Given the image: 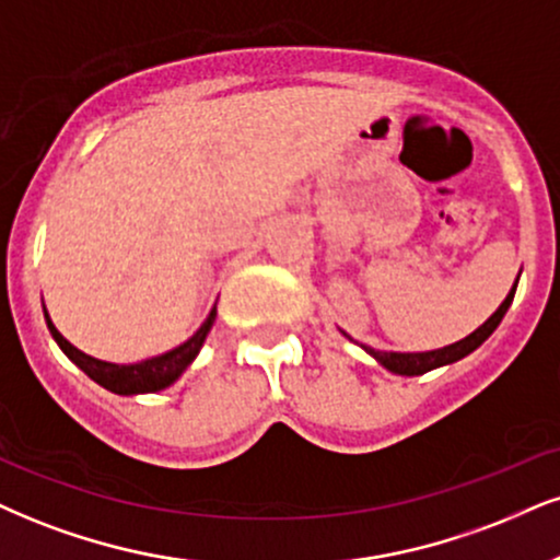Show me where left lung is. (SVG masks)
<instances>
[{
    "instance_id": "8db88e82",
    "label": "left lung",
    "mask_w": 560,
    "mask_h": 560,
    "mask_svg": "<svg viewBox=\"0 0 560 560\" xmlns=\"http://www.w3.org/2000/svg\"><path fill=\"white\" fill-rule=\"evenodd\" d=\"M516 282H520V278H516ZM516 282L512 285V291H509L506 299H503L501 306L495 308V312L488 316V319L482 322L472 335H467L465 340H459V342L444 345V348H439V350H425V353H395V350H376V348H371V345H363V342H358V345H361L365 353L374 358L378 365H384L386 371H392V374H399V376H420V374H425V371L441 369V365L457 363L465 355H470L472 350H478L480 345L495 332V327L501 324L503 314H506L509 306H512L514 293H516ZM345 337H348V340H353L350 335H345Z\"/></svg>"
}]
</instances>
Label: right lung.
<instances>
[{
    "instance_id": "right-lung-1",
    "label": "right lung",
    "mask_w": 560,
    "mask_h": 560,
    "mask_svg": "<svg viewBox=\"0 0 560 560\" xmlns=\"http://www.w3.org/2000/svg\"><path fill=\"white\" fill-rule=\"evenodd\" d=\"M44 316H46L48 332H51V337L61 348V353H65L69 361L78 365L80 371H85V374L93 378L95 384H101L103 389L114 392V395L132 397V395H153V392L168 389L171 384L178 382V376L195 363L199 350H202L207 335H210L212 324H215L218 303L210 308V314H207L202 327H199L189 340L176 345V348L165 350L161 355L144 358V361H137V363H112V361H101V358L82 353V350L74 348V345L69 342L57 327H54L46 306H44Z\"/></svg>"
}]
</instances>
